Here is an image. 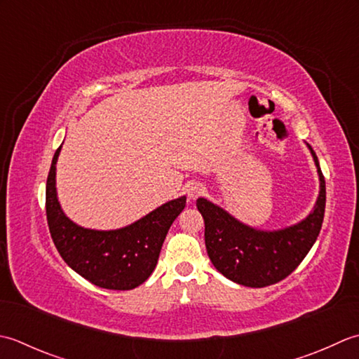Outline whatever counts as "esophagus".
Here are the masks:
<instances>
[{
    "instance_id": "esophagus-1",
    "label": "esophagus",
    "mask_w": 359,
    "mask_h": 359,
    "mask_svg": "<svg viewBox=\"0 0 359 359\" xmlns=\"http://www.w3.org/2000/svg\"><path fill=\"white\" fill-rule=\"evenodd\" d=\"M187 196L190 200H196L201 194H204V186L201 184V182H190V184H187Z\"/></svg>"
}]
</instances>
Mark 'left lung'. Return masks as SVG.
<instances>
[{"label": "left lung", "instance_id": "obj_1", "mask_svg": "<svg viewBox=\"0 0 359 359\" xmlns=\"http://www.w3.org/2000/svg\"><path fill=\"white\" fill-rule=\"evenodd\" d=\"M309 149L318 167L320 192L313 212L301 223L273 232L257 231L237 222L210 201L196 200L204 218L209 259L229 280L251 288L274 285L294 271L311 250L324 222L325 180L316 153L310 145Z\"/></svg>", "mask_w": 359, "mask_h": 359}]
</instances>
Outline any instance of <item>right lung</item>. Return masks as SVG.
<instances>
[{"label": "right lung", "mask_w": 359, "mask_h": 359, "mask_svg": "<svg viewBox=\"0 0 359 359\" xmlns=\"http://www.w3.org/2000/svg\"><path fill=\"white\" fill-rule=\"evenodd\" d=\"M58 147L46 181V218L50 237L62 259L86 280L107 290H133L155 269L161 246L186 196L172 200L141 220L116 231L80 228L63 214L55 192Z\"/></svg>", "instance_id": "add662e5"}]
</instances>
